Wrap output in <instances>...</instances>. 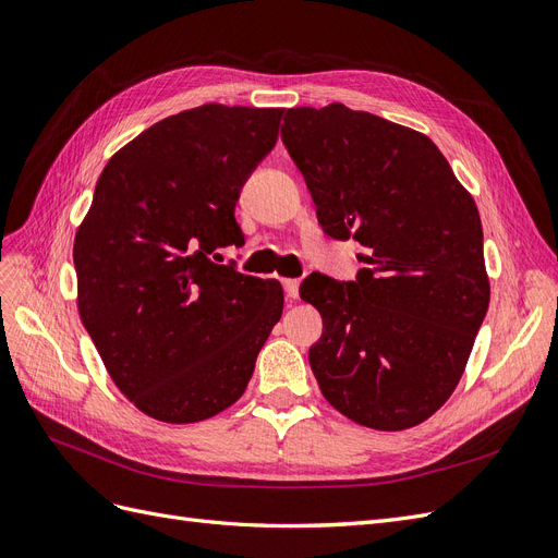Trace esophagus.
<instances>
[{"instance_id":"1","label":"esophagus","mask_w":558,"mask_h":558,"mask_svg":"<svg viewBox=\"0 0 558 558\" xmlns=\"http://www.w3.org/2000/svg\"><path fill=\"white\" fill-rule=\"evenodd\" d=\"M282 287H284L287 299H296L299 296V280L296 278H284Z\"/></svg>"}]
</instances>
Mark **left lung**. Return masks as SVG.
Instances as JSON below:
<instances>
[{
    "label": "left lung",
    "mask_w": 558,
    "mask_h": 558,
    "mask_svg": "<svg viewBox=\"0 0 558 558\" xmlns=\"http://www.w3.org/2000/svg\"><path fill=\"white\" fill-rule=\"evenodd\" d=\"M282 143L322 231L364 247L354 280L299 287L325 325L317 385L356 424L415 426L454 391L489 308L473 196L428 136L343 104L290 109Z\"/></svg>",
    "instance_id": "left-lung-1"
}]
</instances>
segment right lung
Instances as JSON below:
<instances>
[{"label":"right lung","instance_id":"right-lung-1","mask_svg":"<svg viewBox=\"0 0 558 558\" xmlns=\"http://www.w3.org/2000/svg\"><path fill=\"white\" fill-rule=\"evenodd\" d=\"M284 109L204 104L159 120L104 167L74 241L78 313L118 389L192 424L236 403L282 315V287L215 264L245 243L241 187Z\"/></svg>","mask_w":558,"mask_h":558}]
</instances>
